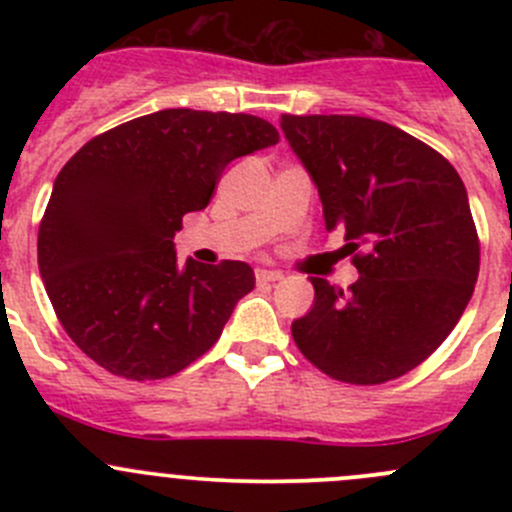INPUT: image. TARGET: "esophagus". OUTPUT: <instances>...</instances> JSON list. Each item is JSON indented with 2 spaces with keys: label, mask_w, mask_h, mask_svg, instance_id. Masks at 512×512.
Instances as JSON below:
<instances>
[{
  "label": "esophagus",
  "mask_w": 512,
  "mask_h": 512,
  "mask_svg": "<svg viewBox=\"0 0 512 512\" xmlns=\"http://www.w3.org/2000/svg\"><path fill=\"white\" fill-rule=\"evenodd\" d=\"M255 277H257V285H272V282H280L285 275H282L280 270H267V267H257Z\"/></svg>",
  "instance_id": "34e87169"
}]
</instances>
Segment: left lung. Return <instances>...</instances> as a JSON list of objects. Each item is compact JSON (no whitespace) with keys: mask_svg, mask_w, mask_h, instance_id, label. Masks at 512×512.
Listing matches in <instances>:
<instances>
[{"mask_svg":"<svg viewBox=\"0 0 512 512\" xmlns=\"http://www.w3.org/2000/svg\"><path fill=\"white\" fill-rule=\"evenodd\" d=\"M289 148L317 185L327 230L342 227L359 280L314 277L292 322L299 352L332 379L384 384L441 347L478 280L466 185L401 128L364 116H282Z\"/></svg>","mask_w":512,"mask_h":512,"instance_id":"obj_1","label":"left lung"}]
</instances>
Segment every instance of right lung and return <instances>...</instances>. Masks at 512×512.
Here are the masks:
<instances>
[{
  "label": "right lung",
  "instance_id": "right-lung-1",
  "mask_svg": "<svg viewBox=\"0 0 512 512\" xmlns=\"http://www.w3.org/2000/svg\"><path fill=\"white\" fill-rule=\"evenodd\" d=\"M280 141L247 113L165 108L86 143L56 175L39 227V272L66 334L133 381L203 356L252 292L247 262L178 265L183 215L208 208L235 158Z\"/></svg>",
  "mask_w": 512,
  "mask_h": 512
}]
</instances>
